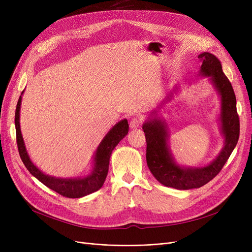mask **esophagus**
Instances as JSON below:
<instances>
[{
	"label": "esophagus",
	"instance_id": "obj_1",
	"mask_svg": "<svg viewBox=\"0 0 252 252\" xmlns=\"http://www.w3.org/2000/svg\"><path fill=\"white\" fill-rule=\"evenodd\" d=\"M142 124H143V118L142 117H133L130 119L129 126H130L131 128H135V127L141 126Z\"/></svg>",
	"mask_w": 252,
	"mask_h": 252
}]
</instances>
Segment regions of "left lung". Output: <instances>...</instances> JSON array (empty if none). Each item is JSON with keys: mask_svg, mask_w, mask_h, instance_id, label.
I'll use <instances>...</instances> for the list:
<instances>
[{"mask_svg": "<svg viewBox=\"0 0 252 252\" xmlns=\"http://www.w3.org/2000/svg\"><path fill=\"white\" fill-rule=\"evenodd\" d=\"M198 58L202 61L200 73L210 77V82L220 95V122L224 146L219 156L204 167H181L176 164L168 151L165 123L161 119L154 118L143 126L147 143L146 160L150 171L164 186L179 190L200 188L213 180L229 159L240 133L235 93L231 82L222 72L220 61L207 52L202 53Z\"/></svg>", "mask_w": 252, "mask_h": 252, "instance_id": "obj_1", "label": "left lung"}]
</instances>
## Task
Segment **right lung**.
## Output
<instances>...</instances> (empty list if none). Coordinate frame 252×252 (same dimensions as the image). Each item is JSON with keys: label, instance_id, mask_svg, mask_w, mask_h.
I'll return each mask as SVG.
<instances>
[{"label": "right lung", "instance_id": "add662e5", "mask_svg": "<svg viewBox=\"0 0 252 252\" xmlns=\"http://www.w3.org/2000/svg\"><path fill=\"white\" fill-rule=\"evenodd\" d=\"M20 104L21 96L19 97V100L17 102L15 111L16 142L21 160L24 163L25 167L29 169L30 173L33 177H35L39 182H42L48 188L67 198H81L99 190L103 186L106 177H107L109 159L112 150L115 148L119 141L125 138V136L128 131V124L126 119H124V121L116 124L100 143L95 155V167L93 169V173L90 176L83 179H60L43 174L42 171L31 161V158L28 152H26L20 130Z\"/></svg>", "mask_w": 252, "mask_h": 252}]
</instances>
